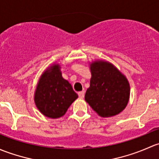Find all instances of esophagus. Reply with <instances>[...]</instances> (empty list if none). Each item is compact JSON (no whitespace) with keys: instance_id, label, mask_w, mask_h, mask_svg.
Here are the masks:
<instances>
[{"instance_id":"esophagus-1","label":"esophagus","mask_w":159,"mask_h":159,"mask_svg":"<svg viewBox=\"0 0 159 159\" xmlns=\"http://www.w3.org/2000/svg\"><path fill=\"white\" fill-rule=\"evenodd\" d=\"M78 95H79V97L80 99H83V97H84V95H85V93L84 91H80L78 93Z\"/></svg>"}]
</instances>
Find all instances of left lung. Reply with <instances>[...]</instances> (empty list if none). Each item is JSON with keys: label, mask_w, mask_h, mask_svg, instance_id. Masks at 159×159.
<instances>
[{"label": "left lung", "mask_w": 159, "mask_h": 159, "mask_svg": "<svg viewBox=\"0 0 159 159\" xmlns=\"http://www.w3.org/2000/svg\"><path fill=\"white\" fill-rule=\"evenodd\" d=\"M89 69L92 76L86 102L101 117H112L122 112L130 96V86L125 75L102 60L92 62Z\"/></svg>", "instance_id": "obj_1"}]
</instances>
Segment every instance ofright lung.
I'll list each match as a JSON object with an SVG mask.
<instances>
[{"mask_svg":"<svg viewBox=\"0 0 159 159\" xmlns=\"http://www.w3.org/2000/svg\"><path fill=\"white\" fill-rule=\"evenodd\" d=\"M58 63L46 69L34 93V102L38 110L51 119L64 116L70 105L78 98L71 84L63 78Z\"/></svg>","mask_w":159,"mask_h":159,"instance_id":"1","label":"right lung"}]
</instances>
